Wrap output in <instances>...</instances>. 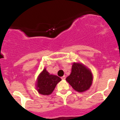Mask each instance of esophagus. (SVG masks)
Instances as JSON below:
<instances>
[{
    "label": "esophagus",
    "instance_id": "1",
    "mask_svg": "<svg viewBox=\"0 0 120 120\" xmlns=\"http://www.w3.org/2000/svg\"><path fill=\"white\" fill-rule=\"evenodd\" d=\"M65 78H66V77H65V75H64V76H63L61 77V79H63V80H64V79H65Z\"/></svg>",
    "mask_w": 120,
    "mask_h": 120
}]
</instances>
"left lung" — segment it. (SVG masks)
Masks as SVG:
<instances>
[{
  "mask_svg": "<svg viewBox=\"0 0 120 120\" xmlns=\"http://www.w3.org/2000/svg\"><path fill=\"white\" fill-rule=\"evenodd\" d=\"M66 80L78 92H83L90 87L93 81L91 72L80 63H74L70 75Z\"/></svg>",
  "mask_w": 120,
  "mask_h": 120,
  "instance_id": "8db88e82",
  "label": "left lung"
}]
</instances>
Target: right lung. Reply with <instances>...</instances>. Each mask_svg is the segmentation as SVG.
I'll return each instance as SVG.
<instances>
[{"mask_svg": "<svg viewBox=\"0 0 120 120\" xmlns=\"http://www.w3.org/2000/svg\"><path fill=\"white\" fill-rule=\"evenodd\" d=\"M61 80L58 76L49 74L46 69H44L38 78L37 84L38 91L41 94L45 95L51 94L57 83Z\"/></svg>", "mask_w": 120, "mask_h": 120, "instance_id": "right-lung-1", "label": "right lung"}]
</instances>
